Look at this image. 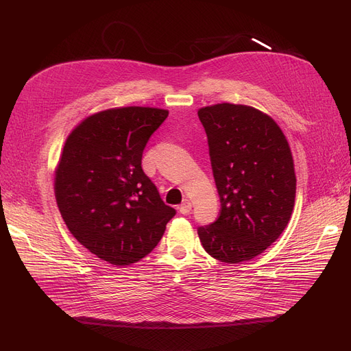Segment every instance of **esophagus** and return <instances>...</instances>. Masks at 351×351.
I'll return each mask as SVG.
<instances>
[{"instance_id":"1","label":"esophagus","mask_w":351,"mask_h":351,"mask_svg":"<svg viewBox=\"0 0 351 351\" xmlns=\"http://www.w3.org/2000/svg\"><path fill=\"white\" fill-rule=\"evenodd\" d=\"M191 209H192V204H191L189 199H185L184 202H182V205L179 206V212L184 213V215H188V213L191 212Z\"/></svg>"}]
</instances>
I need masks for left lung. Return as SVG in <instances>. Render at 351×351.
<instances>
[{
    "instance_id": "8db88e82",
    "label": "left lung",
    "mask_w": 351,
    "mask_h": 351,
    "mask_svg": "<svg viewBox=\"0 0 351 351\" xmlns=\"http://www.w3.org/2000/svg\"><path fill=\"white\" fill-rule=\"evenodd\" d=\"M221 201L217 221L197 228L205 251L237 264L260 255L282 234L295 201L294 162L269 116L222 103L199 109Z\"/></svg>"
}]
</instances>
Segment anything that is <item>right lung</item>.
<instances>
[{
	"label": "right lung",
	"mask_w": 351,
	"mask_h": 351,
	"mask_svg": "<svg viewBox=\"0 0 351 351\" xmlns=\"http://www.w3.org/2000/svg\"><path fill=\"white\" fill-rule=\"evenodd\" d=\"M167 110L121 108L87 117L66 141L56 171L60 213L83 247L114 265L142 260L176 210L142 169Z\"/></svg>",
	"instance_id": "obj_1"
}]
</instances>
